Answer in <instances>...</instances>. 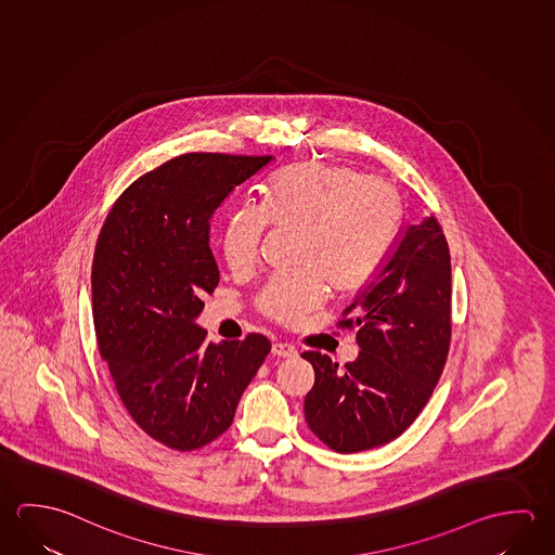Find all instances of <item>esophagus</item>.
I'll return each mask as SVG.
<instances>
[{
  "mask_svg": "<svg viewBox=\"0 0 555 555\" xmlns=\"http://www.w3.org/2000/svg\"><path fill=\"white\" fill-rule=\"evenodd\" d=\"M296 352L298 350L291 343H274L273 345V354L279 359H292V357H296Z\"/></svg>",
  "mask_w": 555,
  "mask_h": 555,
  "instance_id": "1",
  "label": "esophagus"
}]
</instances>
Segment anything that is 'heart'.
Segmentation results:
<instances>
[{"label": "heart", "mask_w": 555, "mask_h": 555, "mask_svg": "<svg viewBox=\"0 0 555 555\" xmlns=\"http://www.w3.org/2000/svg\"><path fill=\"white\" fill-rule=\"evenodd\" d=\"M267 225L296 230L294 267L264 284L257 308L264 318L298 325L325 300L364 291L378 276L401 225L398 191L349 166L301 162L279 171L261 208H240L225 220L222 254L234 273L254 267Z\"/></svg>", "instance_id": "obj_1"}]
</instances>
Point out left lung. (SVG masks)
Listing matches in <instances>:
<instances>
[{"label":"left lung","mask_w":555,"mask_h":555,"mask_svg":"<svg viewBox=\"0 0 555 555\" xmlns=\"http://www.w3.org/2000/svg\"><path fill=\"white\" fill-rule=\"evenodd\" d=\"M447 237L430 215L409 225L378 276L337 327L357 330L360 354L339 366L306 350L315 382L304 399L306 423L340 454L388 444L417 418L447 364L452 337Z\"/></svg>","instance_id":"8db88e82"}]
</instances>
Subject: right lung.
I'll return each instance as SVG.
<instances>
[{"instance_id":"add662e5","label":"right lung","mask_w":555,"mask_h":555,"mask_svg":"<svg viewBox=\"0 0 555 555\" xmlns=\"http://www.w3.org/2000/svg\"><path fill=\"white\" fill-rule=\"evenodd\" d=\"M271 156L193 152L128 186L95 245L91 288L99 352L147 437L191 452L224 435L271 340L206 343L196 325L220 273L210 218Z\"/></svg>"}]
</instances>
